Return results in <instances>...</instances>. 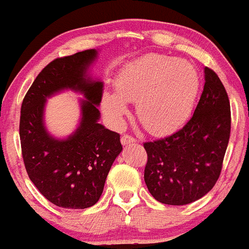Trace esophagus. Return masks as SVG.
<instances>
[{"label": "esophagus", "mask_w": 249, "mask_h": 249, "mask_svg": "<svg viewBox=\"0 0 249 249\" xmlns=\"http://www.w3.org/2000/svg\"><path fill=\"white\" fill-rule=\"evenodd\" d=\"M121 142H122V145H128V143H133V142H135V139H134V138L132 137V135L124 134V135H122V138H121Z\"/></svg>", "instance_id": "1"}]
</instances>
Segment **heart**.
<instances>
[{
  "label": "heart",
  "instance_id": "heart-1",
  "mask_svg": "<svg viewBox=\"0 0 249 249\" xmlns=\"http://www.w3.org/2000/svg\"><path fill=\"white\" fill-rule=\"evenodd\" d=\"M199 91L196 67L186 60L148 55L129 63L106 92L103 110L114 124L127 112L125 102H137V116L151 134L178 129L188 119Z\"/></svg>",
  "mask_w": 249,
  "mask_h": 249
}]
</instances>
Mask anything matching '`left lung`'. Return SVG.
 Wrapping results in <instances>:
<instances>
[{
  "label": "left lung",
  "mask_w": 249,
  "mask_h": 249,
  "mask_svg": "<svg viewBox=\"0 0 249 249\" xmlns=\"http://www.w3.org/2000/svg\"><path fill=\"white\" fill-rule=\"evenodd\" d=\"M230 102L222 81L205 68V85L193 116L163 139L143 142V178L153 198L187 205L209 193L218 180L230 138Z\"/></svg>",
  "instance_id": "left-lung-1"
}]
</instances>
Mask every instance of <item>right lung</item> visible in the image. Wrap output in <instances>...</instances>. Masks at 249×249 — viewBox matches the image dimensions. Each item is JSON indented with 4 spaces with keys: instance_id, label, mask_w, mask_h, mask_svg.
<instances>
[{
    "instance_id": "1",
    "label": "right lung",
    "mask_w": 249,
    "mask_h": 249,
    "mask_svg": "<svg viewBox=\"0 0 249 249\" xmlns=\"http://www.w3.org/2000/svg\"><path fill=\"white\" fill-rule=\"evenodd\" d=\"M94 49L56 58L42 69L20 111V142L25 168L38 191L63 209H87L103 193L112 163L122 151L120 134L98 124L103 83L87 76ZM84 93L82 122L65 141L48 135L42 122L45 101L62 89Z\"/></svg>"
}]
</instances>
